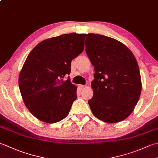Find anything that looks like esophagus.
<instances>
[{"label": "esophagus", "mask_w": 158, "mask_h": 158, "mask_svg": "<svg viewBox=\"0 0 158 158\" xmlns=\"http://www.w3.org/2000/svg\"><path fill=\"white\" fill-rule=\"evenodd\" d=\"M78 88H79V89L80 90H83V89H84L85 86H84V85H79Z\"/></svg>", "instance_id": "34e87169"}]
</instances>
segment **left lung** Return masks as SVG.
Masks as SVG:
<instances>
[{"mask_svg":"<svg viewBox=\"0 0 158 158\" xmlns=\"http://www.w3.org/2000/svg\"><path fill=\"white\" fill-rule=\"evenodd\" d=\"M85 48L95 71L88 101L92 112L106 123L122 122L135 109L141 93L135 57L122 43L101 35L87 34Z\"/></svg>","mask_w":158,"mask_h":158,"instance_id":"left-lung-1","label":"left lung"}]
</instances>
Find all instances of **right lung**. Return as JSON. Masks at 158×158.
<instances>
[{
  "label": "right lung",
  "mask_w": 158,
  "mask_h": 158,
  "mask_svg": "<svg viewBox=\"0 0 158 158\" xmlns=\"http://www.w3.org/2000/svg\"><path fill=\"white\" fill-rule=\"evenodd\" d=\"M86 34L70 33L45 39L36 45L23 64L19 88L26 106L36 118L53 123L69 115L77 98V86L69 78L72 60L84 49Z\"/></svg>",
  "instance_id": "obj_1"
}]
</instances>
